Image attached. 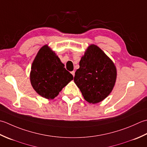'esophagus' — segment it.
Segmentation results:
<instances>
[{
    "label": "esophagus",
    "mask_w": 147,
    "mask_h": 147,
    "mask_svg": "<svg viewBox=\"0 0 147 147\" xmlns=\"http://www.w3.org/2000/svg\"><path fill=\"white\" fill-rule=\"evenodd\" d=\"M71 74L73 75V76L74 77V76H75V71H71Z\"/></svg>",
    "instance_id": "esophagus-1"
}]
</instances>
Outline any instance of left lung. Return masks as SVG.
<instances>
[{
  "label": "left lung",
  "instance_id": "1",
  "mask_svg": "<svg viewBox=\"0 0 147 147\" xmlns=\"http://www.w3.org/2000/svg\"><path fill=\"white\" fill-rule=\"evenodd\" d=\"M75 73L74 82L88 102L105 100L113 90L117 79L114 63L96 45L89 46Z\"/></svg>",
  "mask_w": 147,
  "mask_h": 147
}]
</instances>
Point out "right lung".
<instances>
[{
	"mask_svg": "<svg viewBox=\"0 0 147 147\" xmlns=\"http://www.w3.org/2000/svg\"><path fill=\"white\" fill-rule=\"evenodd\" d=\"M64 67L48 45L42 47L32 63L30 74L31 84L36 92L48 100L56 97L74 79Z\"/></svg>",
	"mask_w": 147,
	"mask_h": 147,
	"instance_id": "add662e5",
	"label": "right lung"
}]
</instances>
